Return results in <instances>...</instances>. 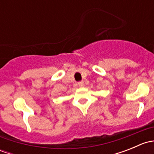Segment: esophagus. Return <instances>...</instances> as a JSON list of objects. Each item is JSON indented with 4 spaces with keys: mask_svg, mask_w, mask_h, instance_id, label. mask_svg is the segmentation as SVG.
Segmentation results:
<instances>
[{
    "mask_svg": "<svg viewBox=\"0 0 154 154\" xmlns=\"http://www.w3.org/2000/svg\"><path fill=\"white\" fill-rule=\"evenodd\" d=\"M78 86H80V87H83V86H84V82H83V81L79 82V83H78Z\"/></svg>",
    "mask_w": 154,
    "mask_h": 154,
    "instance_id": "34e87169",
    "label": "esophagus"
}]
</instances>
